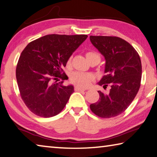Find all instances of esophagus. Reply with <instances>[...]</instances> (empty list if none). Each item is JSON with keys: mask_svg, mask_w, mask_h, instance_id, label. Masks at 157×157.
Wrapping results in <instances>:
<instances>
[{"mask_svg": "<svg viewBox=\"0 0 157 157\" xmlns=\"http://www.w3.org/2000/svg\"><path fill=\"white\" fill-rule=\"evenodd\" d=\"M74 90H75V91H85V90H87L86 88H83V87L78 86H76L74 87Z\"/></svg>", "mask_w": 157, "mask_h": 157, "instance_id": "1", "label": "esophagus"}]
</instances>
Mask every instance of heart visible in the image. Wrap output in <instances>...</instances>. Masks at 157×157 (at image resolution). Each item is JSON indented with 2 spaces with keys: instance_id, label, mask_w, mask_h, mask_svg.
Listing matches in <instances>:
<instances>
[{
  "instance_id": "b5f03b06",
  "label": "heart",
  "mask_w": 157,
  "mask_h": 157,
  "mask_svg": "<svg viewBox=\"0 0 157 157\" xmlns=\"http://www.w3.org/2000/svg\"><path fill=\"white\" fill-rule=\"evenodd\" d=\"M86 58L89 62L94 61V60H98L100 61L101 56L97 52H87L86 53ZM71 63V59H69L67 65H70ZM93 79V76L90 74H86L76 71L71 75L70 81L72 83L76 86L81 87H86L89 86Z\"/></svg>"
}]
</instances>
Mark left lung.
<instances>
[{"label": "left lung", "mask_w": 157, "mask_h": 157, "mask_svg": "<svg viewBox=\"0 0 157 157\" xmlns=\"http://www.w3.org/2000/svg\"><path fill=\"white\" fill-rule=\"evenodd\" d=\"M92 45L105 57L106 75L98 83L108 94L98 91L99 99L90 108L97 116L108 119L117 117L127 109L141 86L142 66L135 49L127 41L117 36H90Z\"/></svg>", "instance_id": "8db88e82"}]
</instances>
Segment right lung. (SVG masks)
<instances>
[{"label": "right lung", "instance_id": "right-lung-1", "mask_svg": "<svg viewBox=\"0 0 157 157\" xmlns=\"http://www.w3.org/2000/svg\"><path fill=\"white\" fill-rule=\"evenodd\" d=\"M87 38L84 34L46 35L30 42L22 52L16 80L22 99L34 114L52 117L65 108L74 90L71 85H62L68 79L63 67ZM59 79L62 81L56 83Z\"/></svg>", "mask_w": 157, "mask_h": 157}]
</instances>
